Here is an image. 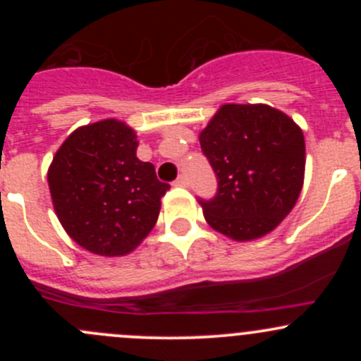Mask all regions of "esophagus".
<instances>
[{"instance_id":"34e87169","label":"esophagus","mask_w":361,"mask_h":361,"mask_svg":"<svg viewBox=\"0 0 361 361\" xmlns=\"http://www.w3.org/2000/svg\"><path fill=\"white\" fill-rule=\"evenodd\" d=\"M174 185H178V187H187L188 185V180L185 174H180V176L176 178V181H174Z\"/></svg>"}]
</instances>
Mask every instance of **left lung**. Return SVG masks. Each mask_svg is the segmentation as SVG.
I'll list each match as a JSON object with an SVG mask.
<instances>
[{
	"label": "left lung",
	"mask_w": 361,
	"mask_h": 361,
	"mask_svg": "<svg viewBox=\"0 0 361 361\" xmlns=\"http://www.w3.org/2000/svg\"><path fill=\"white\" fill-rule=\"evenodd\" d=\"M199 141L218 183L213 197L199 199L207 224L235 241L278 227L304 183L300 127L267 104H224Z\"/></svg>",
	"instance_id": "8db88e82"
}]
</instances>
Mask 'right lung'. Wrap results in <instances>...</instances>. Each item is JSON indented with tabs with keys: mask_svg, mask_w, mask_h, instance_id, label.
Returning a JSON list of instances; mask_svg holds the SVG:
<instances>
[{
	"mask_svg": "<svg viewBox=\"0 0 361 361\" xmlns=\"http://www.w3.org/2000/svg\"><path fill=\"white\" fill-rule=\"evenodd\" d=\"M136 133L118 120L80 127L49 169L56 213L69 238L103 257L133 251L157 221L169 190L136 157Z\"/></svg>",
	"mask_w": 361,
	"mask_h": 361,
	"instance_id": "obj_1",
	"label": "right lung"
}]
</instances>
